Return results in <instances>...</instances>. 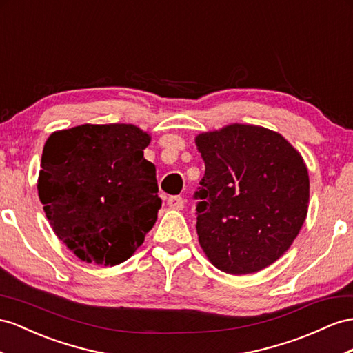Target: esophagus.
<instances>
[{"mask_svg":"<svg viewBox=\"0 0 353 353\" xmlns=\"http://www.w3.org/2000/svg\"><path fill=\"white\" fill-rule=\"evenodd\" d=\"M167 204H168V207L170 209H173V210H182L183 209V205H185V201H183V198L182 196H170L168 200H167Z\"/></svg>","mask_w":353,"mask_h":353,"instance_id":"esophagus-1","label":"esophagus"}]
</instances>
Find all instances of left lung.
Wrapping results in <instances>:
<instances>
[{
  "label": "left lung",
  "instance_id": "left-lung-1",
  "mask_svg": "<svg viewBox=\"0 0 353 353\" xmlns=\"http://www.w3.org/2000/svg\"><path fill=\"white\" fill-rule=\"evenodd\" d=\"M205 164L196 234L210 263L228 274L256 273L291 248L309 209V173L279 132L232 123L196 135Z\"/></svg>",
  "mask_w": 353,
  "mask_h": 353
}]
</instances>
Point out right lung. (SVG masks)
I'll list each match as a JSON object with an SVG mask.
<instances>
[{"instance_id":"right-lung-1","label":"right lung","mask_w":353,"mask_h":353,"mask_svg":"<svg viewBox=\"0 0 353 353\" xmlns=\"http://www.w3.org/2000/svg\"><path fill=\"white\" fill-rule=\"evenodd\" d=\"M150 135L128 123L53 132L43 148L39 196L57 237L85 261L113 267L128 259L161 209Z\"/></svg>"}]
</instances>
